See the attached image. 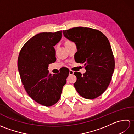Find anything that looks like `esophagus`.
Masks as SVG:
<instances>
[{"label": "esophagus", "instance_id": "1", "mask_svg": "<svg viewBox=\"0 0 134 134\" xmlns=\"http://www.w3.org/2000/svg\"><path fill=\"white\" fill-rule=\"evenodd\" d=\"M74 73V71H72V70H70V71H69V75H73Z\"/></svg>", "mask_w": 134, "mask_h": 134}]
</instances>
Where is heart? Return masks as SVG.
<instances>
[{
  "mask_svg": "<svg viewBox=\"0 0 134 134\" xmlns=\"http://www.w3.org/2000/svg\"><path fill=\"white\" fill-rule=\"evenodd\" d=\"M71 42H72L70 41H65V44H68L71 43Z\"/></svg>",
  "mask_w": 134,
  "mask_h": 134,
  "instance_id": "obj_1",
  "label": "heart"
}]
</instances>
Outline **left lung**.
<instances>
[{"label":"left lung","instance_id":"8db88e82","mask_svg":"<svg viewBox=\"0 0 134 134\" xmlns=\"http://www.w3.org/2000/svg\"><path fill=\"white\" fill-rule=\"evenodd\" d=\"M65 38L74 42L78 62L84 63L86 71L75 72L74 86L79 94L94 99L103 94L109 85L115 69V58L108 38L100 31L76 27L63 31Z\"/></svg>","mask_w":134,"mask_h":134}]
</instances>
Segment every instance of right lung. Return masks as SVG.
Wrapping results in <instances>:
<instances>
[{"label": "right lung", "mask_w": 134, "mask_h": 134, "mask_svg": "<svg viewBox=\"0 0 134 134\" xmlns=\"http://www.w3.org/2000/svg\"><path fill=\"white\" fill-rule=\"evenodd\" d=\"M62 35V30L38 33L24 44L18 56V71L25 90L33 100L45 107L59 100L69 74L62 71L52 75L48 70L49 64L56 61L53 47Z\"/></svg>", "instance_id": "1"}]
</instances>
